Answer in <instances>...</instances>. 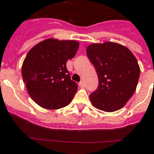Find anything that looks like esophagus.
<instances>
[{
	"label": "esophagus",
	"instance_id": "34e87169",
	"mask_svg": "<svg viewBox=\"0 0 154 154\" xmlns=\"http://www.w3.org/2000/svg\"><path fill=\"white\" fill-rule=\"evenodd\" d=\"M79 86H80L81 88H85V87H86V84H85L84 82H80V83H79Z\"/></svg>",
	"mask_w": 154,
	"mask_h": 154
}]
</instances>
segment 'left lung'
<instances>
[{
    "instance_id": "1",
    "label": "left lung",
    "mask_w": 154,
    "mask_h": 154,
    "mask_svg": "<svg viewBox=\"0 0 154 154\" xmlns=\"http://www.w3.org/2000/svg\"><path fill=\"white\" fill-rule=\"evenodd\" d=\"M86 54L99 78L98 88L90 94L92 104L105 112L122 109L135 93L140 67L129 49L114 42L91 44Z\"/></svg>"
}]
</instances>
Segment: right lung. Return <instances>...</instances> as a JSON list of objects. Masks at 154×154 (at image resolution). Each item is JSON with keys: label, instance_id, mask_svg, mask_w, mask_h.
Masks as SVG:
<instances>
[{"label": "right lung", "instance_id": "right-lung-1", "mask_svg": "<svg viewBox=\"0 0 154 154\" xmlns=\"http://www.w3.org/2000/svg\"><path fill=\"white\" fill-rule=\"evenodd\" d=\"M78 47L76 41L47 39L29 51L22 76L28 94L38 105L61 109L73 99L77 84L71 80L66 63L75 56Z\"/></svg>", "mask_w": 154, "mask_h": 154}]
</instances>
